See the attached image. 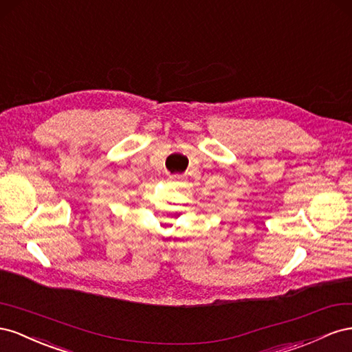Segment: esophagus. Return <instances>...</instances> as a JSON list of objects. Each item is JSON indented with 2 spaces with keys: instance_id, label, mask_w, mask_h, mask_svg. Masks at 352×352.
Returning a JSON list of instances; mask_svg holds the SVG:
<instances>
[{
  "instance_id": "1",
  "label": "esophagus",
  "mask_w": 352,
  "mask_h": 352,
  "mask_svg": "<svg viewBox=\"0 0 352 352\" xmlns=\"http://www.w3.org/2000/svg\"><path fill=\"white\" fill-rule=\"evenodd\" d=\"M182 182H183L182 175H170L169 177V183H173V184H179Z\"/></svg>"
}]
</instances>
